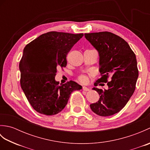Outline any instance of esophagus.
<instances>
[{
	"label": "esophagus",
	"mask_w": 150,
	"mask_h": 150,
	"mask_svg": "<svg viewBox=\"0 0 150 150\" xmlns=\"http://www.w3.org/2000/svg\"><path fill=\"white\" fill-rule=\"evenodd\" d=\"M82 90H83L84 91H90V89H89L88 88H87V87H85V86H84L83 88H82Z\"/></svg>",
	"instance_id": "1"
}]
</instances>
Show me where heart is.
<instances>
[{"label":"heart","mask_w":150,"mask_h":150,"mask_svg":"<svg viewBox=\"0 0 150 150\" xmlns=\"http://www.w3.org/2000/svg\"><path fill=\"white\" fill-rule=\"evenodd\" d=\"M79 80L82 83H86L88 81V77L85 75H82L79 77Z\"/></svg>","instance_id":"b5f03b06"}]
</instances>
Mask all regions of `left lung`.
Segmentation results:
<instances>
[{
	"label": "left lung",
	"mask_w": 150,
	"mask_h": 150,
	"mask_svg": "<svg viewBox=\"0 0 150 150\" xmlns=\"http://www.w3.org/2000/svg\"><path fill=\"white\" fill-rule=\"evenodd\" d=\"M84 36L99 55L102 77L94 85L97 86L100 82H107L108 86L107 90L93 88L100 98L97 103L90 104V108L98 115H113L126 106L135 91L139 77L135 54L128 42L111 32L85 33ZM110 76L112 80L108 82Z\"/></svg>",
	"instance_id": "1"
}]
</instances>
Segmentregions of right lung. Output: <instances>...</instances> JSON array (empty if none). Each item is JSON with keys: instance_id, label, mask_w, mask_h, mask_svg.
<instances>
[{"instance_id": "add662e5", "label": "right lung", "mask_w": 150, "mask_h": 150, "mask_svg": "<svg viewBox=\"0 0 150 150\" xmlns=\"http://www.w3.org/2000/svg\"><path fill=\"white\" fill-rule=\"evenodd\" d=\"M83 35L50 31L25 46L19 63L21 86L31 106L38 113L53 115L60 112L72 92L82 89L72 81L59 85L55 77L59 66H66L67 55Z\"/></svg>"}]
</instances>
